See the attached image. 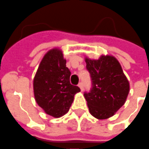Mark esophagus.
<instances>
[{
    "instance_id": "34e87169",
    "label": "esophagus",
    "mask_w": 149,
    "mask_h": 149,
    "mask_svg": "<svg viewBox=\"0 0 149 149\" xmlns=\"http://www.w3.org/2000/svg\"><path fill=\"white\" fill-rule=\"evenodd\" d=\"M78 87L80 88L81 91H84V84H83V83H82V82H81V83H79V84H78Z\"/></svg>"
}]
</instances>
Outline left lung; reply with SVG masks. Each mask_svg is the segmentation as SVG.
<instances>
[{"label": "left lung", "instance_id": "8db88e82", "mask_svg": "<svg viewBox=\"0 0 149 149\" xmlns=\"http://www.w3.org/2000/svg\"><path fill=\"white\" fill-rule=\"evenodd\" d=\"M86 68L92 81V88L84 94L91 115L107 119L125 103L129 81L118 61L111 55H102L97 60L85 58Z\"/></svg>", "mask_w": 149, "mask_h": 149}]
</instances>
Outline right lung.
I'll list each match as a JSON object with an SVG mask.
<instances>
[{"instance_id":"obj_1","label":"right lung","mask_w":149,"mask_h":149,"mask_svg":"<svg viewBox=\"0 0 149 149\" xmlns=\"http://www.w3.org/2000/svg\"><path fill=\"white\" fill-rule=\"evenodd\" d=\"M70 76L62 51L59 48L48 51L33 81L35 101L46 114L60 118L69 111L74 95L81 91L78 86L71 84Z\"/></svg>"}]
</instances>
